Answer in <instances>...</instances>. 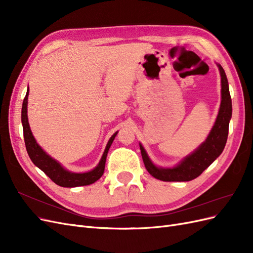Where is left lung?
<instances>
[{
    "label": "left lung",
    "mask_w": 253,
    "mask_h": 253,
    "mask_svg": "<svg viewBox=\"0 0 253 253\" xmlns=\"http://www.w3.org/2000/svg\"><path fill=\"white\" fill-rule=\"evenodd\" d=\"M217 66L221 80L220 108L208 138L201 147L172 169H163L152 164L142 145L139 144L145 169L153 177L163 181H190L198 177L223 152L228 138L229 121L232 116V103L225 71L219 64Z\"/></svg>",
    "instance_id": "8db88e82"
}]
</instances>
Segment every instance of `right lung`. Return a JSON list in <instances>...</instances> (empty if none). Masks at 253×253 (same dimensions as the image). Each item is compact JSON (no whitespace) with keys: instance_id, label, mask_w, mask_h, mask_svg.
<instances>
[{"instance_id":"right-lung-1","label":"right lung","mask_w":253,"mask_h":253,"mask_svg":"<svg viewBox=\"0 0 253 253\" xmlns=\"http://www.w3.org/2000/svg\"><path fill=\"white\" fill-rule=\"evenodd\" d=\"M28 89L26 96L23 100L22 105V125H23V135H24V141L25 147L27 150L28 155L32 159V162L41 169L48 177L60 187L65 188H74V187H80V186H87L97 181L101 177L104 172L105 167V160L106 156H108V152L110 150L111 144L113 143V140L115 136L117 135V132L115 133L106 144V148L104 150L103 155L101 157V160L99 162L98 166L94 170H91L86 173H73L65 170L62 168L58 162L55 159H52L49 155L45 153L39 144L37 143L36 139L34 138L33 133L30 131L28 118H27V99H28Z\"/></svg>"}]
</instances>
